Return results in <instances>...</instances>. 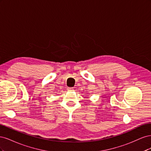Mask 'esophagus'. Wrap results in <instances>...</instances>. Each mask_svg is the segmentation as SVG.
I'll use <instances>...</instances> for the list:
<instances>
[{"label":"esophagus","mask_w":151,"mask_h":151,"mask_svg":"<svg viewBox=\"0 0 151 151\" xmlns=\"http://www.w3.org/2000/svg\"><path fill=\"white\" fill-rule=\"evenodd\" d=\"M67 90L68 91H71L73 90V88H67Z\"/></svg>","instance_id":"esophagus-1"}]
</instances>
